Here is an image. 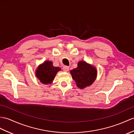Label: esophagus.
I'll use <instances>...</instances> for the list:
<instances>
[{
    "instance_id": "1",
    "label": "esophagus",
    "mask_w": 134,
    "mask_h": 134,
    "mask_svg": "<svg viewBox=\"0 0 134 134\" xmlns=\"http://www.w3.org/2000/svg\"><path fill=\"white\" fill-rule=\"evenodd\" d=\"M63 70L64 71V72H67V71L69 70V67L64 66L63 67Z\"/></svg>"
}]
</instances>
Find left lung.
Returning <instances> with one entry per match:
<instances>
[{"label": "left lung", "mask_w": 134, "mask_h": 134, "mask_svg": "<svg viewBox=\"0 0 134 134\" xmlns=\"http://www.w3.org/2000/svg\"><path fill=\"white\" fill-rule=\"evenodd\" d=\"M70 72L77 87L84 89L95 82L98 71L92 64L80 60L77 63V67L71 70Z\"/></svg>", "instance_id": "1"}]
</instances>
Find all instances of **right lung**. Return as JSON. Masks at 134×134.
<instances>
[{
    "label": "right lung",
    "instance_id": "1",
    "mask_svg": "<svg viewBox=\"0 0 134 134\" xmlns=\"http://www.w3.org/2000/svg\"><path fill=\"white\" fill-rule=\"evenodd\" d=\"M61 70L59 67H54L51 61L46 60L39 65L35 71V75L40 82L44 85L51 84L58 71Z\"/></svg>",
    "mask_w": 134,
    "mask_h": 134
}]
</instances>
